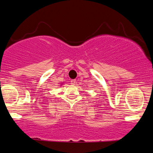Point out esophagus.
<instances>
[{"label":"esophagus","mask_w":153,"mask_h":153,"mask_svg":"<svg viewBox=\"0 0 153 153\" xmlns=\"http://www.w3.org/2000/svg\"><path fill=\"white\" fill-rule=\"evenodd\" d=\"M71 83H72V85H74L75 83H76V79H72V80H71Z\"/></svg>","instance_id":"esophagus-1"}]
</instances>
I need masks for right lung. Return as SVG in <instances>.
<instances>
[{"instance_id":"add662e5","label":"right lung","mask_w":153,"mask_h":153,"mask_svg":"<svg viewBox=\"0 0 153 153\" xmlns=\"http://www.w3.org/2000/svg\"><path fill=\"white\" fill-rule=\"evenodd\" d=\"M61 84H62V83H61Z\"/></svg>"}]
</instances>
